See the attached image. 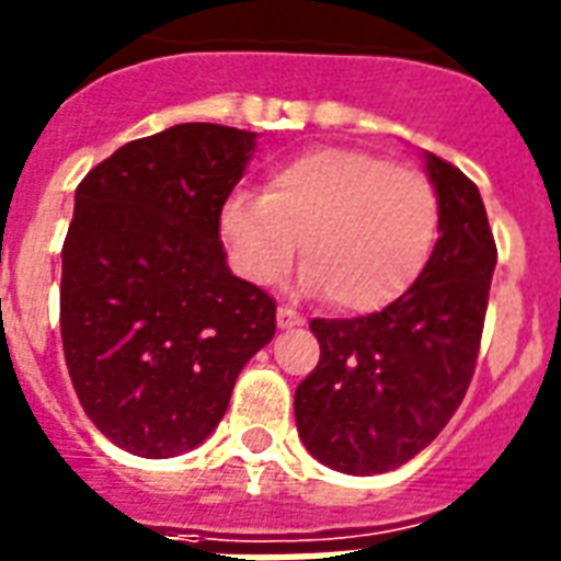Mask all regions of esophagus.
<instances>
[{"label": "esophagus", "instance_id": "esophagus-1", "mask_svg": "<svg viewBox=\"0 0 561 561\" xmlns=\"http://www.w3.org/2000/svg\"><path fill=\"white\" fill-rule=\"evenodd\" d=\"M301 324H304V316H298V312L289 310V307H277V328L289 330V328H301Z\"/></svg>", "mask_w": 561, "mask_h": 561}]
</instances>
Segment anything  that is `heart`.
Masks as SVG:
<instances>
[{
  "label": "heart",
  "instance_id": "1",
  "mask_svg": "<svg viewBox=\"0 0 561 561\" xmlns=\"http://www.w3.org/2000/svg\"><path fill=\"white\" fill-rule=\"evenodd\" d=\"M436 231L427 178L357 149L298 154L268 172L263 195L233 193L219 210L221 240L245 280H284L301 242V286L342 312L401 298L427 266Z\"/></svg>",
  "mask_w": 561,
  "mask_h": 561
}]
</instances>
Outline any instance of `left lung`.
I'll list each match as a JSON object with an SVG mask.
<instances>
[{"label":"left lung","instance_id":"8db88e82","mask_svg":"<svg viewBox=\"0 0 561 561\" xmlns=\"http://www.w3.org/2000/svg\"><path fill=\"white\" fill-rule=\"evenodd\" d=\"M438 240L407 293L371 316L312 319L319 366L295 389V424L321 466L371 477L401 468L466 398L497 249L474 181L424 151Z\"/></svg>","mask_w":561,"mask_h":561}]
</instances>
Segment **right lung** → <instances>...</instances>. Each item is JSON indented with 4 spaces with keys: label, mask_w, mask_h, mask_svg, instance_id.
<instances>
[{
    "label": "right lung",
    "mask_w": 561,
    "mask_h": 561,
    "mask_svg": "<svg viewBox=\"0 0 561 561\" xmlns=\"http://www.w3.org/2000/svg\"><path fill=\"white\" fill-rule=\"evenodd\" d=\"M254 146L257 134L228 125H172L125 142L76 190L64 357L90 421L134 457L202 445L275 336V301L233 275L219 240Z\"/></svg>",
    "instance_id": "obj_1"
}]
</instances>
